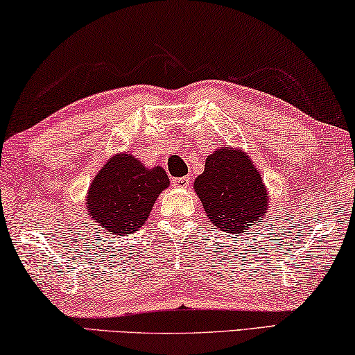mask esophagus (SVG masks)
Here are the masks:
<instances>
[{
    "label": "esophagus",
    "mask_w": 355,
    "mask_h": 355,
    "mask_svg": "<svg viewBox=\"0 0 355 355\" xmlns=\"http://www.w3.org/2000/svg\"><path fill=\"white\" fill-rule=\"evenodd\" d=\"M189 184H190V176H184V178L173 179V185H174V187H178V189L189 187Z\"/></svg>",
    "instance_id": "obj_1"
}]
</instances>
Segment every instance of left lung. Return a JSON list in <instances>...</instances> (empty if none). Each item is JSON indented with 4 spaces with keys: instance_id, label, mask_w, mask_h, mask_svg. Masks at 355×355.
Returning <instances> with one entry per match:
<instances>
[{
    "instance_id": "left-lung-1",
    "label": "left lung",
    "mask_w": 355,
    "mask_h": 355,
    "mask_svg": "<svg viewBox=\"0 0 355 355\" xmlns=\"http://www.w3.org/2000/svg\"><path fill=\"white\" fill-rule=\"evenodd\" d=\"M207 218L220 231L242 234L267 211L269 195L250 157L232 148L207 155L205 171L195 179Z\"/></svg>"
}]
</instances>
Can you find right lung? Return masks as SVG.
Instances as JSON below:
<instances>
[{
  "label": "right lung",
  "instance_id": "1",
  "mask_svg": "<svg viewBox=\"0 0 355 355\" xmlns=\"http://www.w3.org/2000/svg\"><path fill=\"white\" fill-rule=\"evenodd\" d=\"M168 185L170 179L162 166L148 170L130 154L113 155L92 179L86 211L110 234H129L146 223Z\"/></svg>",
  "mask_w": 355,
  "mask_h": 355
}]
</instances>
